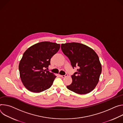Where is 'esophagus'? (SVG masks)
Here are the masks:
<instances>
[{"mask_svg": "<svg viewBox=\"0 0 123 123\" xmlns=\"http://www.w3.org/2000/svg\"><path fill=\"white\" fill-rule=\"evenodd\" d=\"M67 74H65L64 75H61V77H62V78H65V77H67Z\"/></svg>", "mask_w": 123, "mask_h": 123, "instance_id": "1", "label": "esophagus"}]
</instances>
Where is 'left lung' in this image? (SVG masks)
<instances>
[{
	"label": "left lung",
	"instance_id": "1",
	"mask_svg": "<svg viewBox=\"0 0 123 123\" xmlns=\"http://www.w3.org/2000/svg\"><path fill=\"white\" fill-rule=\"evenodd\" d=\"M61 49L77 72L71 76L72 83L67 88L79 94H86L97 86L102 72L97 54L88 46L77 43L62 44Z\"/></svg>",
	"mask_w": 123,
	"mask_h": 123
}]
</instances>
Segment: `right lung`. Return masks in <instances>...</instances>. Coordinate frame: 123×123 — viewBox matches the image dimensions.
<instances>
[{
    "mask_svg": "<svg viewBox=\"0 0 123 123\" xmlns=\"http://www.w3.org/2000/svg\"><path fill=\"white\" fill-rule=\"evenodd\" d=\"M60 45L43 42L26 50L19 64L20 77L24 86L35 93L49 88L56 77L47 70L50 60L59 50Z\"/></svg>",
    "mask_w": 123,
    "mask_h": 123,
    "instance_id": "obj_1",
    "label": "right lung"
}]
</instances>
